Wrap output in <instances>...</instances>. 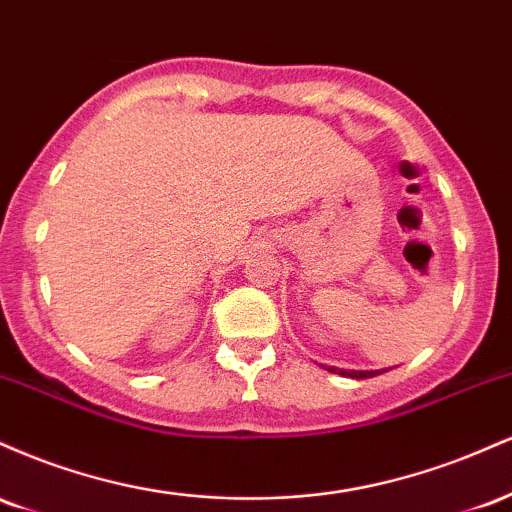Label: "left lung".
<instances>
[{
	"instance_id": "obj_1",
	"label": "left lung",
	"mask_w": 512,
	"mask_h": 512,
	"mask_svg": "<svg viewBox=\"0 0 512 512\" xmlns=\"http://www.w3.org/2000/svg\"><path fill=\"white\" fill-rule=\"evenodd\" d=\"M325 368V366H322ZM330 373H339V375H346V378H356V380H366V378H375V375H380V370H342V368H334L330 366L327 368ZM385 373V370H383Z\"/></svg>"
}]
</instances>
